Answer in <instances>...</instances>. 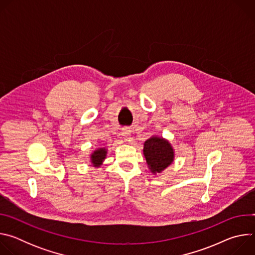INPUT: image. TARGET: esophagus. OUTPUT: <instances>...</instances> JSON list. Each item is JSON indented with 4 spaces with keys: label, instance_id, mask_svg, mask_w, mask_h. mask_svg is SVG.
<instances>
[{
    "label": "esophagus",
    "instance_id": "34e87169",
    "mask_svg": "<svg viewBox=\"0 0 255 255\" xmlns=\"http://www.w3.org/2000/svg\"><path fill=\"white\" fill-rule=\"evenodd\" d=\"M122 138L124 139V141H130V137H131V130L126 128L121 132Z\"/></svg>",
    "mask_w": 255,
    "mask_h": 255
}]
</instances>
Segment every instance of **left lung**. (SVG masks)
Listing matches in <instances>:
<instances>
[{"mask_svg": "<svg viewBox=\"0 0 255 255\" xmlns=\"http://www.w3.org/2000/svg\"><path fill=\"white\" fill-rule=\"evenodd\" d=\"M143 155L150 172L154 175L166 169L175 157L171 143L158 135H152L144 142Z\"/></svg>", "mask_w": 255, "mask_h": 255, "instance_id": "1", "label": "left lung"}]
</instances>
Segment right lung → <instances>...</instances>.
<instances>
[{"label":"right lung","mask_w":255,"mask_h":255,"mask_svg":"<svg viewBox=\"0 0 255 255\" xmlns=\"http://www.w3.org/2000/svg\"><path fill=\"white\" fill-rule=\"evenodd\" d=\"M107 153H108V149L107 147H99L96 148L90 155V160L92 165L95 168H99L103 162L105 161L106 157H107Z\"/></svg>","instance_id":"obj_1"}]
</instances>
